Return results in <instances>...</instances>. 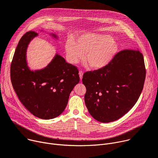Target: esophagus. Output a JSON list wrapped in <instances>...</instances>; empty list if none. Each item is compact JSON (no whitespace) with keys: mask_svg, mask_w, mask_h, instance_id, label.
<instances>
[{"mask_svg":"<svg viewBox=\"0 0 158 158\" xmlns=\"http://www.w3.org/2000/svg\"><path fill=\"white\" fill-rule=\"evenodd\" d=\"M79 75L80 79H81V80H82V76H83V72H82V70H80V71H79Z\"/></svg>","mask_w":158,"mask_h":158,"instance_id":"esophagus-1","label":"esophagus"}]
</instances>
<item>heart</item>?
I'll use <instances>...</instances> for the list:
<instances>
[{
	"label": "heart",
	"instance_id": "obj_1",
	"mask_svg": "<svg viewBox=\"0 0 158 158\" xmlns=\"http://www.w3.org/2000/svg\"><path fill=\"white\" fill-rule=\"evenodd\" d=\"M118 48L111 36L92 33L79 36L77 41L70 38L65 45L66 56L70 63H77L84 59L85 53H87L85 60L89 67L94 70L107 66L116 55Z\"/></svg>",
	"mask_w": 158,
	"mask_h": 158
}]
</instances>
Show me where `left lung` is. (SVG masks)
I'll return each mask as SVG.
<instances>
[{"label": "left lung", "instance_id": "1", "mask_svg": "<svg viewBox=\"0 0 158 158\" xmlns=\"http://www.w3.org/2000/svg\"><path fill=\"white\" fill-rule=\"evenodd\" d=\"M145 79L144 57L139 50L118 52L105 67L83 75L89 113L102 123L119 119L137 102Z\"/></svg>", "mask_w": 158, "mask_h": 158}]
</instances>
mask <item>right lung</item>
Listing matches in <instances>:
<instances>
[{
	"instance_id": "right-lung-1",
	"label": "right lung",
	"mask_w": 158,
	"mask_h": 158,
	"mask_svg": "<svg viewBox=\"0 0 158 158\" xmlns=\"http://www.w3.org/2000/svg\"><path fill=\"white\" fill-rule=\"evenodd\" d=\"M50 35L59 39L54 33ZM36 36V33L29 31L19 40L11 63L10 79L24 107L35 117L49 120L64 111L70 93L79 82V71L58 53L44 69L31 70L27 65L26 53L30 41Z\"/></svg>"
}]
</instances>
